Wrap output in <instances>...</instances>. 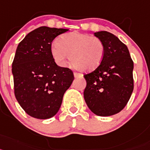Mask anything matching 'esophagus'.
<instances>
[{
	"mask_svg": "<svg viewBox=\"0 0 150 150\" xmlns=\"http://www.w3.org/2000/svg\"><path fill=\"white\" fill-rule=\"evenodd\" d=\"M74 77L75 79H78V78H82L83 75L81 73H78V72H74Z\"/></svg>",
	"mask_w": 150,
	"mask_h": 150,
	"instance_id": "obj_1",
	"label": "esophagus"
}]
</instances>
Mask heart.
Instances as JSON below:
<instances>
[{
    "instance_id": "b5f03b06",
    "label": "heart",
    "mask_w": 150,
    "mask_h": 150,
    "mask_svg": "<svg viewBox=\"0 0 150 150\" xmlns=\"http://www.w3.org/2000/svg\"><path fill=\"white\" fill-rule=\"evenodd\" d=\"M53 59L66 66L69 55L74 66L81 71H91L100 66L105 54V46L99 38L72 32L63 34L51 47Z\"/></svg>"
}]
</instances>
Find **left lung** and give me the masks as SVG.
Masks as SVG:
<instances>
[{"instance_id":"left-lung-1","label":"left lung","mask_w":150,"mask_h":150,"mask_svg":"<svg viewBox=\"0 0 150 150\" xmlns=\"http://www.w3.org/2000/svg\"><path fill=\"white\" fill-rule=\"evenodd\" d=\"M103 42L105 54L100 66L84 75V98L92 112L110 116L127 105L134 90V62L125 44L106 31L95 32Z\"/></svg>"}]
</instances>
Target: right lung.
Segmentation results:
<instances>
[{
	"label": "right lung",
	"mask_w": 150,
	"mask_h": 150,
	"mask_svg": "<svg viewBox=\"0 0 150 150\" xmlns=\"http://www.w3.org/2000/svg\"><path fill=\"white\" fill-rule=\"evenodd\" d=\"M67 31L39 27L29 32L16 48L12 64L14 93L30 116L38 119L54 116L73 81L72 71L57 66L51 54L53 39Z\"/></svg>",
	"instance_id": "obj_1"
}]
</instances>
